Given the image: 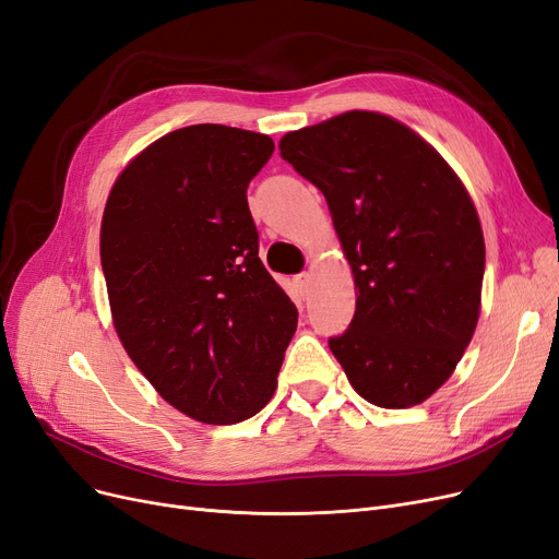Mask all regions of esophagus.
Returning a JSON list of instances; mask_svg holds the SVG:
<instances>
[{"instance_id": "obj_1", "label": "esophagus", "mask_w": 559, "mask_h": 559, "mask_svg": "<svg viewBox=\"0 0 559 559\" xmlns=\"http://www.w3.org/2000/svg\"><path fill=\"white\" fill-rule=\"evenodd\" d=\"M295 285H297V290L306 297V295H308V285H311V274H308V272L297 274V276H295Z\"/></svg>"}]
</instances>
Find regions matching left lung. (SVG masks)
Masks as SVG:
<instances>
[{"mask_svg":"<svg viewBox=\"0 0 559 559\" xmlns=\"http://www.w3.org/2000/svg\"><path fill=\"white\" fill-rule=\"evenodd\" d=\"M322 191L353 266L357 311L329 338L357 394L386 409L449 380L479 320L486 246L463 181L405 123L353 110L283 135Z\"/></svg>","mask_w":559,"mask_h":559,"instance_id":"1","label":"left lung"}]
</instances>
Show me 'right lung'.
Returning a JSON list of instances; mask_svg holds the SVG:
<instances>
[{
	"label": "right lung",
	"mask_w": 559,
	"mask_h": 559,
	"mask_svg": "<svg viewBox=\"0 0 559 559\" xmlns=\"http://www.w3.org/2000/svg\"><path fill=\"white\" fill-rule=\"evenodd\" d=\"M272 154L269 135L221 123L173 131L127 165L103 212L117 336L158 394L202 424L258 415L297 329L246 200Z\"/></svg>",
	"instance_id": "obj_1"
}]
</instances>
